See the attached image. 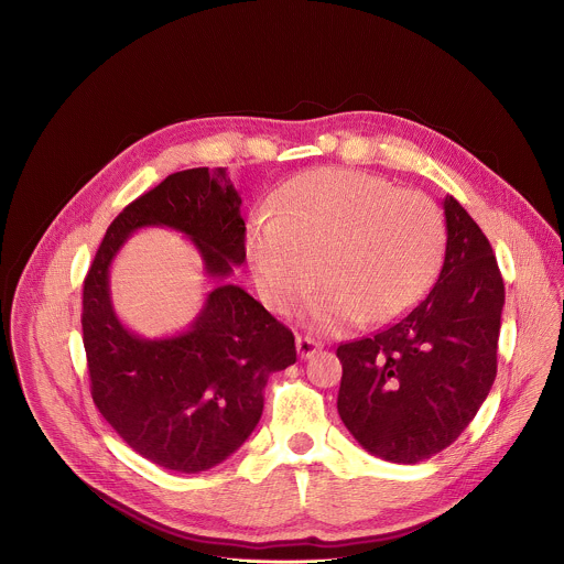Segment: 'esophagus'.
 I'll return each mask as SVG.
<instances>
[{"label":"esophagus","mask_w":564,"mask_h":564,"mask_svg":"<svg viewBox=\"0 0 564 564\" xmlns=\"http://www.w3.org/2000/svg\"><path fill=\"white\" fill-rule=\"evenodd\" d=\"M323 345L310 336H296V351H299V358L301 360H307L312 358L316 351H321Z\"/></svg>","instance_id":"1"}]
</instances>
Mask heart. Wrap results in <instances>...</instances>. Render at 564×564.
Masks as SVG:
<instances>
[{"label": "heart", "mask_w": 564, "mask_h": 564, "mask_svg": "<svg viewBox=\"0 0 564 564\" xmlns=\"http://www.w3.org/2000/svg\"><path fill=\"white\" fill-rule=\"evenodd\" d=\"M444 243V217L429 195L336 166L292 177L276 210L257 213L246 232L254 283L276 312L294 310L325 279L307 307L318 332L404 314L433 285Z\"/></svg>", "instance_id": "heart-1"}]
</instances>
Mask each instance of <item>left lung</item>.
Returning <instances> with one entry per match:
<instances>
[{
	"instance_id": "8db88e82",
	"label": "left lung",
	"mask_w": 564,
	"mask_h": 564,
	"mask_svg": "<svg viewBox=\"0 0 564 564\" xmlns=\"http://www.w3.org/2000/svg\"><path fill=\"white\" fill-rule=\"evenodd\" d=\"M444 215L446 257L433 290L398 323L336 351L343 424L367 453L393 464L448 448L497 378L503 279L488 237L453 195Z\"/></svg>"
}]
</instances>
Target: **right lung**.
<instances>
[{"instance_id": "right-lung-1", "label": "right lung", "mask_w": 564, "mask_h": 564, "mask_svg": "<svg viewBox=\"0 0 564 564\" xmlns=\"http://www.w3.org/2000/svg\"><path fill=\"white\" fill-rule=\"evenodd\" d=\"M239 206L224 166L177 171L109 224L83 283L91 400L129 448L164 470L195 475L228 459L261 420L268 378L296 362L292 332L228 283L232 268L246 261ZM144 225L188 236L218 283L177 337L142 339L119 323L110 305L108 265Z\"/></svg>"}]
</instances>
